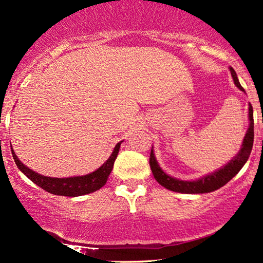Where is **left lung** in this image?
I'll list each match as a JSON object with an SVG mask.
<instances>
[{
	"label": "left lung",
	"instance_id": "1",
	"mask_svg": "<svg viewBox=\"0 0 263 263\" xmlns=\"http://www.w3.org/2000/svg\"><path fill=\"white\" fill-rule=\"evenodd\" d=\"M231 75L233 78V81L237 87L240 91H244V88L240 86L238 79H237L236 71L233 70V68H230ZM249 120L250 124L248 128L247 134L244 136L242 148L238 152V154L230 161L228 165H225L224 167H221L220 170L213 172V174L204 176V177L197 179V181H179L177 178L170 177L165 172L161 170L159 165L157 163L156 157L153 154V149H151L149 154V166L152 170V174L154 178L157 179V182L160 185H163L164 188L172 192L183 193V194H204V193H211L214 192L219 188H221L222 185H225L226 183L235 177L238 174L240 168L243 167V165L247 163L248 158H249L251 149H253V143H254V114H253V106L249 104Z\"/></svg>",
	"mask_w": 263,
	"mask_h": 263
}]
</instances>
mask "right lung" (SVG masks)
<instances>
[{
    "instance_id": "right-lung-1",
    "label": "right lung",
    "mask_w": 263,
    "mask_h": 263,
    "mask_svg": "<svg viewBox=\"0 0 263 263\" xmlns=\"http://www.w3.org/2000/svg\"><path fill=\"white\" fill-rule=\"evenodd\" d=\"M122 142V141H121ZM121 142H118L116 147H115L112 154H111L109 159L100 166L98 170H96L92 174L86 176H79V177H68V178H53V177H45L34 172L31 168L21 163L17 159V157L14 153L12 148V154L14 160L17 167L31 179L32 182L44 189L45 192L53 195H61V196H81L85 194H89L96 192L102 188L107 181V177L111 174L114 167V163L116 160L118 151H120Z\"/></svg>"
}]
</instances>
